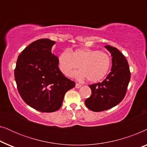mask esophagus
I'll return each instance as SVG.
<instances>
[{"instance_id":"obj_1","label":"esophagus","mask_w":147,"mask_h":147,"mask_svg":"<svg viewBox=\"0 0 147 147\" xmlns=\"http://www.w3.org/2000/svg\"><path fill=\"white\" fill-rule=\"evenodd\" d=\"M82 86V85L81 84H76V88H80V87H81Z\"/></svg>"}]
</instances>
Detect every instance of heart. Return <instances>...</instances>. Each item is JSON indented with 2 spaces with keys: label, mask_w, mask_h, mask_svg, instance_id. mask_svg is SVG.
Listing matches in <instances>:
<instances>
[{
  "label": "heart",
  "mask_w": 147,
  "mask_h": 147,
  "mask_svg": "<svg viewBox=\"0 0 147 147\" xmlns=\"http://www.w3.org/2000/svg\"><path fill=\"white\" fill-rule=\"evenodd\" d=\"M111 63V58L107 53L86 47L70 51L65 50L58 57V65L64 75L76 76L80 80L87 78L90 82L103 79L109 71ZM78 65L81 70L74 74Z\"/></svg>",
  "instance_id": "heart-1"
}]
</instances>
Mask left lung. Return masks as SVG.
I'll list each match as a JSON object with an SVG mask.
<instances>
[{
  "label": "left lung",
  "instance_id": "obj_1",
  "mask_svg": "<svg viewBox=\"0 0 147 147\" xmlns=\"http://www.w3.org/2000/svg\"><path fill=\"white\" fill-rule=\"evenodd\" d=\"M111 54V71L102 83L90 85L92 95L85 104L94 112H101L114 107L123 100L130 80L127 60L116 47L105 45Z\"/></svg>",
  "mask_w": 147,
  "mask_h": 147
}]
</instances>
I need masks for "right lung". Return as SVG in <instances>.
Instances as JSON below:
<instances>
[{"mask_svg": "<svg viewBox=\"0 0 147 147\" xmlns=\"http://www.w3.org/2000/svg\"><path fill=\"white\" fill-rule=\"evenodd\" d=\"M54 44L49 39L31 43L19 55L15 70L21 98L31 108L43 112L59 110L65 94L76 86L59 70L57 56L51 53Z\"/></svg>", "mask_w": 147, "mask_h": 147, "instance_id": "add662e5", "label": "right lung"}]
</instances>
